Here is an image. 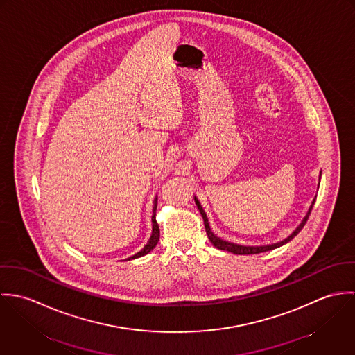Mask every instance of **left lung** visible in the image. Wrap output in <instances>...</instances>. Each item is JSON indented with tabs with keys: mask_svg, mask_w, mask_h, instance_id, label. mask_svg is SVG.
Masks as SVG:
<instances>
[{
	"mask_svg": "<svg viewBox=\"0 0 355 355\" xmlns=\"http://www.w3.org/2000/svg\"><path fill=\"white\" fill-rule=\"evenodd\" d=\"M196 200V203H197V206H198V209H200V213H201V216H202L203 218V224H205V230H206V234H207V238H209V241L211 242V245L214 246V248H217V249H220V250H225V252H230V253L234 254H239V255H245V254H258V253H263V252H269V250H273V249H277V248H280V246H283V245H286L287 242H290L294 236H297V234L304 228V224H306V221H307V218H309V214H310V211H311V207H313V205H314V201L311 202V206L309 207V211H307V214L304 216V220H302V223L297 227V230L288 236V238H286L284 241H282V242H277V243H272V245H266V246H242V245H236V243H232V242H227V241H223V239H220L218 236H216L213 232H211V230H210V225H209V221H207V217H206V213H205V210H203L202 206H201V203L200 201L197 200V197L194 198Z\"/></svg>",
	"mask_w": 355,
	"mask_h": 355,
	"instance_id": "1",
	"label": "left lung"
}]
</instances>
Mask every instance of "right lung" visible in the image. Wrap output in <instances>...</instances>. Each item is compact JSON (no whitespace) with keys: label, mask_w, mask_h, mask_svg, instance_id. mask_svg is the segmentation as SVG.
Masks as SVG:
<instances>
[{"label":"right lung","mask_w":355,"mask_h":355,"mask_svg":"<svg viewBox=\"0 0 355 355\" xmlns=\"http://www.w3.org/2000/svg\"><path fill=\"white\" fill-rule=\"evenodd\" d=\"M155 210H157V198L154 200V206H153L152 236H150V239H149L148 245H146V246H145V248H144L141 252H138V253L135 254V255H132V257L127 258L128 261H130V259H134V258H139V257H142V255H145V254L150 253L153 249L155 248V245L158 243V241H159V228H158V224H157V221H155Z\"/></svg>","instance_id":"1"}]
</instances>
